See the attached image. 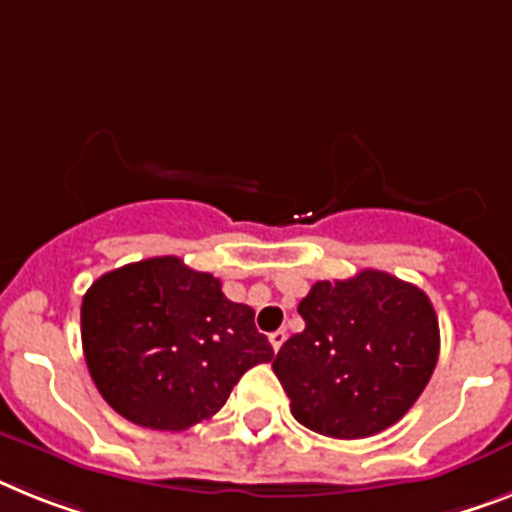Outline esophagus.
Instances as JSON below:
<instances>
[{
	"instance_id": "1",
	"label": "esophagus",
	"mask_w": 512,
	"mask_h": 512,
	"mask_svg": "<svg viewBox=\"0 0 512 512\" xmlns=\"http://www.w3.org/2000/svg\"><path fill=\"white\" fill-rule=\"evenodd\" d=\"M283 341H286V330H276V333H270V346H273V351L281 349Z\"/></svg>"
}]
</instances>
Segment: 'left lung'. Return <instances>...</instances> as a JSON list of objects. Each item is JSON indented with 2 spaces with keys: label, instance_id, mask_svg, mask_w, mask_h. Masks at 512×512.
<instances>
[{
  "label": "left lung",
  "instance_id": "left-lung-1",
  "mask_svg": "<svg viewBox=\"0 0 512 512\" xmlns=\"http://www.w3.org/2000/svg\"><path fill=\"white\" fill-rule=\"evenodd\" d=\"M299 315L304 330L283 343L273 372L296 422L317 435H377L414 406L435 372L437 315L414 283L382 270L317 281Z\"/></svg>",
  "mask_w": 512,
  "mask_h": 512
}]
</instances>
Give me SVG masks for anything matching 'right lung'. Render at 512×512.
<instances>
[{
	"mask_svg": "<svg viewBox=\"0 0 512 512\" xmlns=\"http://www.w3.org/2000/svg\"><path fill=\"white\" fill-rule=\"evenodd\" d=\"M80 325L103 401L161 432L210 419L247 369L273 359L255 309L171 255L103 273L85 291Z\"/></svg>",
	"mask_w": 512,
	"mask_h": 512,
	"instance_id": "1",
	"label": "right lung"
}]
</instances>
